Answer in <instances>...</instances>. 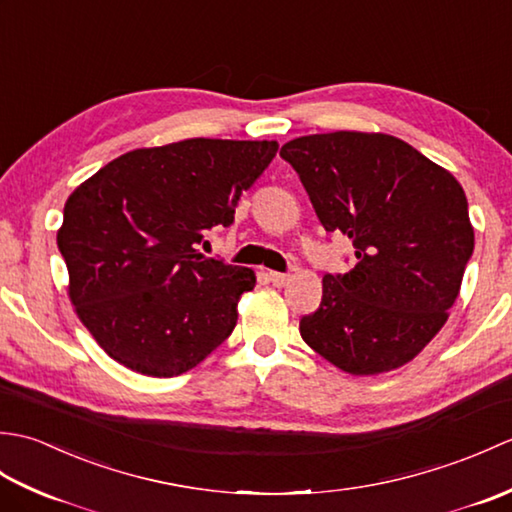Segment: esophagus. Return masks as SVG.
Here are the masks:
<instances>
[{
  "mask_svg": "<svg viewBox=\"0 0 512 512\" xmlns=\"http://www.w3.org/2000/svg\"><path fill=\"white\" fill-rule=\"evenodd\" d=\"M268 279L273 281V286L281 288V286H288L292 277H290V275H286V273H273V270H270V273H268Z\"/></svg>",
  "mask_w": 512,
  "mask_h": 512,
  "instance_id": "1",
  "label": "esophagus"
}]
</instances>
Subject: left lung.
Instances as JSON below:
<instances>
[{"label":"left lung","instance_id":"8db88e82","mask_svg":"<svg viewBox=\"0 0 512 512\" xmlns=\"http://www.w3.org/2000/svg\"><path fill=\"white\" fill-rule=\"evenodd\" d=\"M279 156L299 173L325 231L356 248L350 273L323 277L301 339L354 376L409 363L447 323L473 255L462 184L389 134L301 136Z\"/></svg>","mask_w":512,"mask_h":512}]
</instances>
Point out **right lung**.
Wrapping results in <instances>:
<instances>
[{"mask_svg":"<svg viewBox=\"0 0 512 512\" xmlns=\"http://www.w3.org/2000/svg\"><path fill=\"white\" fill-rule=\"evenodd\" d=\"M277 149L189 138L127 151L74 189L57 233L70 301L114 361L169 378L228 339L255 273L204 257L198 244L233 224L239 195Z\"/></svg>","mask_w":512,"mask_h":512,"instance_id":"right-lung-1","label":"right lung"}]
</instances>
